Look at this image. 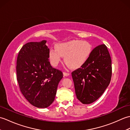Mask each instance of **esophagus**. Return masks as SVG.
Here are the masks:
<instances>
[{"label":"esophagus","instance_id":"1","mask_svg":"<svg viewBox=\"0 0 130 130\" xmlns=\"http://www.w3.org/2000/svg\"><path fill=\"white\" fill-rule=\"evenodd\" d=\"M63 76H68L69 75H70V73H66V72H63Z\"/></svg>","mask_w":130,"mask_h":130}]
</instances>
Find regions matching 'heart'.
Instances as JSON below:
<instances>
[{
    "mask_svg": "<svg viewBox=\"0 0 130 130\" xmlns=\"http://www.w3.org/2000/svg\"><path fill=\"white\" fill-rule=\"evenodd\" d=\"M48 52L51 65L56 67L64 56L66 64L73 69L81 68L87 62L92 52V47L87 41L73 40L59 43Z\"/></svg>",
    "mask_w": 130,
    "mask_h": 130,
    "instance_id": "b5f03b06",
    "label": "heart"
}]
</instances>
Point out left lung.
<instances>
[{
  "label": "left lung",
  "mask_w": 130,
  "mask_h": 130,
  "mask_svg": "<svg viewBox=\"0 0 130 130\" xmlns=\"http://www.w3.org/2000/svg\"><path fill=\"white\" fill-rule=\"evenodd\" d=\"M75 94L83 104L93 103L104 92L111 82L112 62L107 46L94 48L87 62L71 73Z\"/></svg>",
  "instance_id": "8db88e82"
}]
</instances>
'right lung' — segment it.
<instances>
[{"label": "right lung", "mask_w": 130, "mask_h": 130, "mask_svg": "<svg viewBox=\"0 0 130 130\" xmlns=\"http://www.w3.org/2000/svg\"><path fill=\"white\" fill-rule=\"evenodd\" d=\"M47 41L23 45L17 60V76L22 93L35 107L45 108L53 103L58 84L63 78L60 70L51 67Z\"/></svg>", "instance_id": "right-lung-1"}]
</instances>
